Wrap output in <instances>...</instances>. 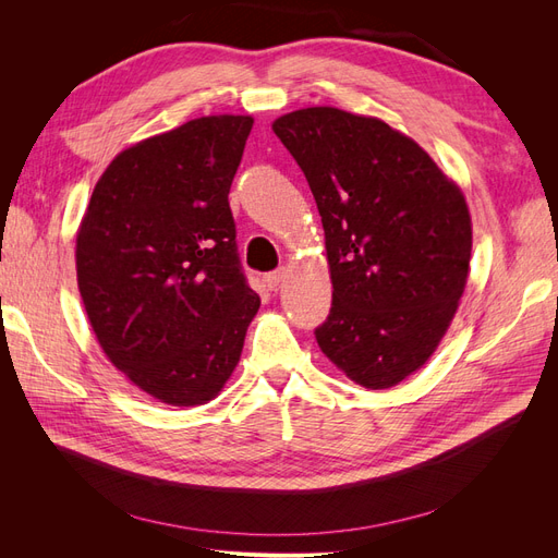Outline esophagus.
Returning <instances> with one entry per match:
<instances>
[{"mask_svg": "<svg viewBox=\"0 0 558 558\" xmlns=\"http://www.w3.org/2000/svg\"><path fill=\"white\" fill-rule=\"evenodd\" d=\"M283 279H286V269L279 267V269H275V272H267V275H265V286H267L269 291H275Z\"/></svg>", "mask_w": 558, "mask_h": 558, "instance_id": "34e87169", "label": "esophagus"}]
</instances>
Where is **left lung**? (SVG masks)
<instances>
[{"instance_id":"1","label":"left lung","mask_w":558,"mask_h":558,"mask_svg":"<svg viewBox=\"0 0 558 558\" xmlns=\"http://www.w3.org/2000/svg\"><path fill=\"white\" fill-rule=\"evenodd\" d=\"M272 130L326 232L332 307L316 342L356 384L396 386L430 359L459 310L472 251L465 197L379 118L312 107Z\"/></svg>"}]
</instances>
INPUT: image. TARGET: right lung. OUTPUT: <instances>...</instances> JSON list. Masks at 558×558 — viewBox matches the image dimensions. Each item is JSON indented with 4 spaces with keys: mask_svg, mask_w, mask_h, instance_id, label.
Here are the masks:
<instances>
[{
    "mask_svg": "<svg viewBox=\"0 0 558 558\" xmlns=\"http://www.w3.org/2000/svg\"><path fill=\"white\" fill-rule=\"evenodd\" d=\"M251 116H205L118 154L76 234V277L99 347L177 408L218 396L260 307L228 193Z\"/></svg>",
    "mask_w": 558,
    "mask_h": 558,
    "instance_id": "add662e5",
    "label": "right lung"
}]
</instances>
